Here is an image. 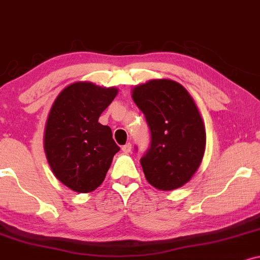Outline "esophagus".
Masks as SVG:
<instances>
[{
	"mask_svg": "<svg viewBox=\"0 0 260 260\" xmlns=\"http://www.w3.org/2000/svg\"><path fill=\"white\" fill-rule=\"evenodd\" d=\"M131 150H132V144H131V143H127L126 145L122 146V151H123L124 154H128V152H131Z\"/></svg>",
	"mask_w": 260,
	"mask_h": 260,
	"instance_id": "obj_1",
	"label": "esophagus"
}]
</instances>
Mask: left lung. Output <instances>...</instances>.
<instances>
[{
	"instance_id": "1",
	"label": "left lung",
	"mask_w": 260,
	"mask_h": 260,
	"mask_svg": "<svg viewBox=\"0 0 260 260\" xmlns=\"http://www.w3.org/2000/svg\"><path fill=\"white\" fill-rule=\"evenodd\" d=\"M132 98L151 132L150 149L140 160L146 180L162 191L184 186L199 170L206 150L198 105L180 83L167 79L134 86Z\"/></svg>"
}]
</instances>
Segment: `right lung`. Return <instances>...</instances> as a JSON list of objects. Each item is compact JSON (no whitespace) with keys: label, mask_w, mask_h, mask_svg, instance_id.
I'll return each mask as SVG.
<instances>
[{"label":"right lung","mask_w":260,"mask_h":260,"mask_svg":"<svg viewBox=\"0 0 260 260\" xmlns=\"http://www.w3.org/2000/svg\"><path fill=\"white\" fill-rule=\"evenodd\" d=\"M117 93L116 87L79 81L65 87L49 110L43 136L47 161L57 179L75 192L95 190L120 151L111 128L98 122Z\"/></svg>","instance_id":"1"}]
</instances>
